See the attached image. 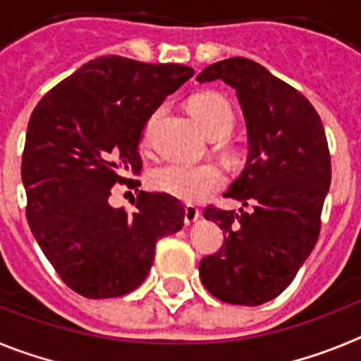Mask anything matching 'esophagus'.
Masks as SVG:
<instances>
[{
	"label": "esophagus",
	"instance_id": "obj_1",
	"mask_svg": "<svg viewBox=\"0 0 361 361\" xmlns=\"http://www.w3.org/2000/svg\"><path fill=\"white\" fill-rule=\"evenodd\" d=\"M199 219H200L199 208H195V206H186V208H184V222H186L188 226L195 224Z\"/></svg>",
	"mask_w": 361,
	"mask_h": 361
}]
</instances>
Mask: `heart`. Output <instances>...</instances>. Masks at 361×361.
I'll use <instances>...</instances> for the list:
<instances>
[{"label":"heart","instance_id":"heart-1","mask_svg":"<svg viewBox=\"0 0 361 361\" xmlns=\"http://www.w3.org/2000/svg\"><path fill=\"white\" fill-rule=\"evenodd\" d=\"M190 110L202 130L213 135H226L235 123V114L224 95L216 92H202L191 99ZM157 116H153L146 124L145 141H148L149 132L155 124ZM149 183L157 191L175 197L184 202H202L212 193L224 186L226 171L219 162H168L152 171Z\"/></svg>","mask_w":361,"mask_h":361}]
</instances>
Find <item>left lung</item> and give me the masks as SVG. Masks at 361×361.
Listing matches in <instances>:
<instances>
[{
	"instance_id": "8db88e82",
	"label": "left lung",
	"mask_w": 361,
	"mask_h": 361,
	"mask_svg": "<svg viewBox=\"0 0 361 361\" xmlns=\"http://www.w3.org/2000/svg\"><path fill=\"white\" fill-rule=\"evenodd\" d=\"M237 92L247 128V162L226 197L250 212L204 209L224 229L219 253L200 260L204 288L233 305L276 298L296 276L320 235L331 184V155L320 116L304 95L262 65L229 57L197 75Z\"/></svg>"
}]
</instances>
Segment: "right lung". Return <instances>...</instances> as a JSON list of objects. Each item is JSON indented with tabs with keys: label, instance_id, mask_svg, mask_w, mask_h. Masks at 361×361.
I'll use <instances>...</instances> for the list:
<instances>
[{
	"label": "right lung",
	"instance_id": "right-lung-1",
	"mask_svg": "<svg viewBox=\"0 0 361 361\" xmlns=\"http://www.w3.org/2000/svg\"><path fill=\"white\" fill-rule=\"evenodd\" d=\"M195 73L121 56L92 59L44 94L27 128L21 178L27 220L63 282L86 298H116L145 282L159 238L183 228L180 200L139 191L111 208L114 184L141 171L152 114Z\"/></svg>",
	"mask_w": 361,
	"mask_h": 361
}]
</instances>
